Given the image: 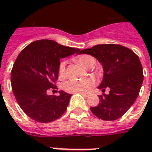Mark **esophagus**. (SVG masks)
<instances>
[{"label": "esophagus", "instance_id": "1", "mask_svg": "<svg viewBox=\"0 0 152 152\" xmlns=\"http://www.w3.org/2000/svg\"><path fill=\"white\" fill-rule=\"evenodd\" d=\"M80 94L83 95V96H84V97H88V96H89V95H88V94H84V93H80Z\"/></svg>", "mask_w": 152, "mask_h": 152}]
</instances>
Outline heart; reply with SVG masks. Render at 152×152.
<instances>
[{
  "instance_id": "1",
  "label": "heart",
  "mask_w": 152,
  "mask_h": 152,
  "mask_svg": "<svg viewBox=\"0 0 152 152\" xmlns=\"http://www.w3.org/2000/svg\"><path fill=\"white\" fill-rule=\"evenodd\" d=\"M93 61L95 60L88 55H82L77 59V61L84 67H90ZM65 70H66V61H64L60 63L58 67V74L61 77L64 76ZM95 84V81L92 78H88L82 80H71L64 83L63 89L69 93H87L94 87Z\"/></svg>"
}]
</instances>
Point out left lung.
<instances>
[{
  "mask_svg": "<svg viewBox=\"0 0 152 152\" xmlns=\"http://www.w3.org/2000/svg\"><path fill=\"white\" fill-rule=\"evenodd\" d=\"M96 59L103 66V79L98 88L102 91L99 103L91 107L97 118L117 120L125 114L138 97L144 74L139 57L132 50L117 44L96 45L80 51ZM106 88L108 95L104 94Z\"/></svg>",
  "mask_w": 152,
  "mask_h": 152,
  "instance_id": "8db88e82",
  "label": "left lung"
}]
</instances>
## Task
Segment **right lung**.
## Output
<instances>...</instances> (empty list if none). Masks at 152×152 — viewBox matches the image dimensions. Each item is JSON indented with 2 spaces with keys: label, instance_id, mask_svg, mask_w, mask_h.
Returning a JSON list of instances; mask_svg holds the SVG:
<instances>
[{
  "label": "right lung",
  "instance_id": "obj_1",
  "mask_svg": "<svg viewBox=\"0 0 152 152\" xmlns=\"http://www.w3.org/2000/svg\"><path fill=\"white\" fill-rule=\"evenodd\" d=\"M76 53L80 54V50L41 39L30 43L18 55L11 72L12 88L18 104L29 118L48 123L65 112L72 95L63 91L59 95H47L46 91L57 89L60 58Z\"/></svg>",
  "mask_w": 152,
  "mask_h": 152
}]
</instances>
